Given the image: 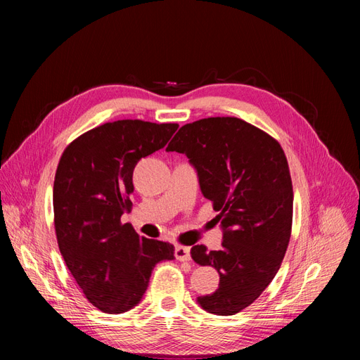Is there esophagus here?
<instances>
[{"label":"esophagus","instance_id":"1","mask_svg":"<svg viewBox=\"0 0 360 360\" xmlns=\"http://www.w3.org/2000/svg\"><path fill=\"white\" fill-rule=\"evenodd\" d=\"M174 254H176V258L180 261H189L191 259V248L177 245L176 250H174Z\"/></svg>","mask_w":360,"mask_h":360}]
</instances>
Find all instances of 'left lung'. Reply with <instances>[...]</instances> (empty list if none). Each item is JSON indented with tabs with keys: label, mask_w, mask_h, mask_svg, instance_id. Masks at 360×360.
<instances>
[{
	"label": "left lung",
	"mask_w": 360,
	"mask_h": 360,
	"mask_svg": "<svg viewBox=\"0 0 360 360\" xmlns=\"http://www.w3.org/2000/svg\"><path fill=\"white\" fill-rule=\"evenodd\" d=\"M167 151L188 156L224 231L221 250L191 249L195 263L219 274V288L200 296V307L234 315L267 288L287 252L292 184L284 150L240 118L209 117L181 126Z\"/></svg>",
	"instance_id": "obj_1"
}]
</instances>
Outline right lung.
<instances>
[{"label":"right lung","mask_w":360,"mask_h":360,"mask_svg":"<svg viewBox=\"0 0 360 360\" xmlns=\"http://www.w3.org/2000/svg\"><path fill=\"white\" fill-rule=\"evenodd\" d=\"M179 124L118 120L82 134L63 151L53 181L60 252L85 297L106 314L139 303L168 242L139 237L122 216L132 209L134 168L167 146Z\"/></svg>","instance_id":"right-lung-1"}]
</instances>
